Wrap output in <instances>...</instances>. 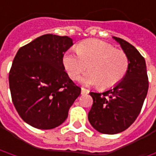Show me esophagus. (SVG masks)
<instances>
[{"mask_svg": "<svg viewBox=\"0 0 156 156\" xmlns=\"http://www.w3.org/2000/svg\"><path fill=\"white\" fill-rule=\"evenodd\" d=\"M81 93H82V94H87V93H89V90L82 87V88H81Z\"/></svg>", "mask_w": 156, "mask_h": 156, "instance_id": "1", "label": "esophagus"}]
</instances>
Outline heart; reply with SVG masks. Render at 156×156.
Here are the masks:
<instances>
[{"label": "heart", "mask_w": 156, "mask_h": 156, "mask_svg": "<svg viewBox=\"0 0 156 156\" xmlns=\"http://www.w3.org/2000/svg\"><path fill=\"white\" fill-rule=\"evenodd\" d=\"M63 65L69 77L81 78L86 85H98L99 88L114 87L121 82L128 73L129 58L122 50L104 41L91 39L78 44L76 50H69L63 57Z\"/></svg>", "instance_id": "1"}]
</instances>
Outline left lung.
Segmentation results:
<instances>
[{
  "label": "left lung",
  "instance_id": "1",
  "mask_svg": "<svg viewBox=\"0 0 156 156\" xmlns=\"http://www.w3.org/2000/svg\"><path fill=\"white\" fill-rule=\"evenodd\" d=\"M129 58L125 78L103 93L90 92L93 105L88 119L96 130L114 135L124 131L140 114L148 90L146 62L136 48L126 41L113 37Z\"/></svg>",
  "mask_w": 156,
  "mask_h": 156
}]
</instances>
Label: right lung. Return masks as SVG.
<instances>
[{
  "instance_id": "add662e5",
  "label": "right lung",
  "mask_w": 156,
  "mask_h": 156,
  "mask_svg": "<svg viewBox=\"0 0 156 156\" xmlns=\"http://www.w3.org/2000/svg\"><path fill=\"white\" fill-rule=\"evenodd\" d=\"M73 45L68 36L45 34L20 47L14 57L8 77L12 101L31 126H59L81 93L63 65L64 53Z\"/></svg>"
}]
</instances>
